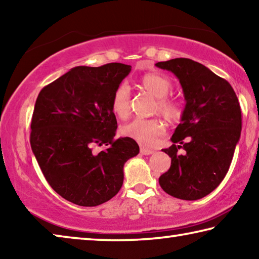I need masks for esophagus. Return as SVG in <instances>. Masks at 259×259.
Returning a JSON list of instances; mask_svg holds the SVG:
<instances>
[{
    "instance_id": "34e87169",
    "label": "esophagus",
    "mask_w": 259,
    "mask_h": 259,
    "mask_svg": "<svg viewBox=\"0 0 259 259\" xmlns=\"http://www.w3.org/2000/svg\"><path fill=\"white\" fill-rule=\"evenodd\" d=\"M140 153H142L143 155H151L154 153V150H153V148H147L145 146H142L140 147Z\"/></svg>"
}]
</instances>
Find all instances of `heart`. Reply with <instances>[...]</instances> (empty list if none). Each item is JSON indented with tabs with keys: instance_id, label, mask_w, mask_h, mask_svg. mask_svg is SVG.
Masks as SVG:
<instances>
[{
	"instance_id": "heart-1",
	"label": "heart",
	"mask_w": 259,
	"mask_h": 259,
	"mask_svg": "<svg viewBox=\"0 0 259 259\" xmlns=\"http://www.w3.org/2000/svg\"><path fill=\"white\" fill-rule=\"evenodd\" d=\"M142 84L157 98L156 111L164 119L178 121L183 114V108L177 100L166 98L172 90V83L161 74L150 73L142 77ZM112 111L119 117H125L130 111V88L126 83H121L114 91L112 97ZM122 134L136 140L142 145L150 146L163 131V124L157 119H135L122 126Z\"/></svg>"
}]
</instances>
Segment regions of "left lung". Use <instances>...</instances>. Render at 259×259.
Segmentation results:
<instances>
[{"label":"left lung","mask_w":259,"mask_h":259,"mask_svg":"<svg viewBox=\"0 0 259 259\" xmlns=\"http://www.w3.org/2000/svg\"><path fill=\"white\" fill-rule=\"evenodd\" d=\"M155 66L176 75L186 102L172 146L162 150L171 165L160 176V186L174 198L199 200L229 171L242 126L239 100L229 82L198 61L176 58ZM179 148L187 151L183 156Z\"/></svg>","instance_id":"8db88e82"}]
</instances>
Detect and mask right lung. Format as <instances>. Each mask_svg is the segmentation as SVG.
<instances>
[{
	"label": "right lung",
	"instance_id": "1",
	"mask_svg": "<svg viewBox=\"0 0 259 259\" xmlns=\"http://www.w3.org/2000/svg\"><path fill=\"white\" fill-rule=\"evenodd\" d=\"M130 65L77 66L43 88L30 123V146L49 185L65 200L96 207L123 184V166L139 153L134 139H114L112 97ZM108 147L95 155L92 147Z\"/></svg>",
	"mask_w": 259,
	"mask_h": 259
}]
</instances>
